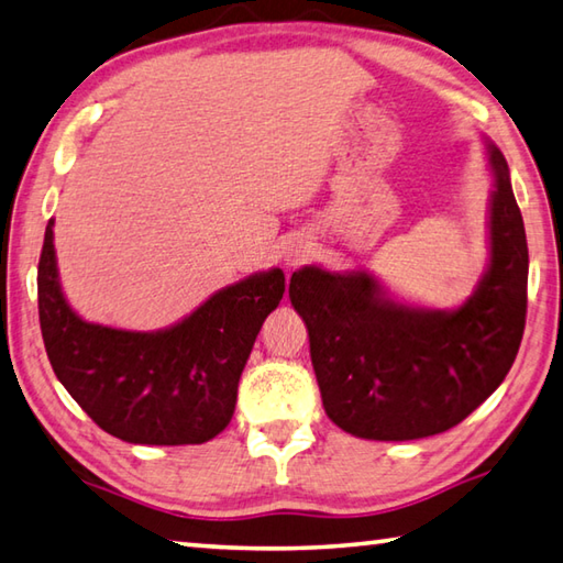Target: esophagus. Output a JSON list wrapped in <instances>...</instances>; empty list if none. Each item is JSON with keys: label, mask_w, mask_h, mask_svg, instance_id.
<instances>
[{"label": "esophagus", "mask_w": 563, "mask_h": 563, "mask_svg": "<svg viewBox=\"0 0 563 563\" xmlns=\"http://www.w3.org/2000/svg\"><path fill=\"white\" fill-rule=\"evenodd\" d=\"M306 257H309V247H306V245H291L289 250L284 252V260H286V264H289V267H296V264L303 262Z\"/></svg>", "instance_id": "esophagus-1"}]
</instances>
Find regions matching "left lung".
Returning a JSON list of instances; mask_svg holds the SVG:
<instances>
[{
  "mask_svg": "<svg viewBox=\"0 0 563 563\" xmlns=\"http://www.w3.org/2000/svg\"><path fill=\"white\" fill-rule=\"evenodd\" d=\"M495 190L490 264L455 311L391 301L365 272L303 267L289 299L309 328L323 409L357 439L413 441L449 431L500 387L527 316L525 222L503 152L487 140Z\"/></svg>",
  "mask_w": 563,
  "mask_h": 563,
  "instance_id": "1",
  "label": "left lung"
}]
</instances>
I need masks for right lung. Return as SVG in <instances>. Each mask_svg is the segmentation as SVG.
Returning <instances> with one entry per match:
<instances>
[{"label": "right lung", "mask_w": 563, "mask_h": 563, "mask_svg": "<svg viewBox=\"0 0 563 563\" xmlns=\"http://www.w3.org/2000/svg\"><path fill=\"white\" fill-rule=\"evenodd\" d=\"M284 272L252 274L154 333L88 323L58 284L53 220L38 260V321L51 367L102 431L126 443H206L228 427L257 333L284 296Z\"/></svg>", "instance_id": "add662e5"}]
</instances>
